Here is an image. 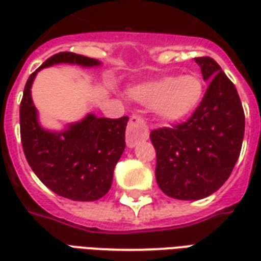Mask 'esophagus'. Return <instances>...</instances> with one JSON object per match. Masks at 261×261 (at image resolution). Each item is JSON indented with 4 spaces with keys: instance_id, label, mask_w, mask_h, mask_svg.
<instances>
[{
    "instance_id": "34e87169",
    "label": "esophagus",
    "mask_w": 261,
    "mask_h": 261,
    "mask_svg": "<svg viewBox=\"0 0 261 261\" xmlns=\"http://www.w3.org/2000/svg\"><path fill=\"white\" fill-rule=\"evenodd\" d=\"M149 137L148 133V125L142 117L133 114L128 120V127H127V134H125V142L127 147H136L140 141H145Z\"/></svg>"
}]
</instances>
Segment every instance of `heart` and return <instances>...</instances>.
Masks as SVG:
<instances>
[{"label": "heart", "instance_id": "heart-1", "mask_svg": "<svg viewBox=\"0 0 261 261\" xmlns=\"http://www.w3.org/2000/svg\"><path fill=\"white\" fill-rule=\"evenodd\" d=\"M204 82L197 74L164 76L133 86L130 96L155 112L166 123H177L190 117L201 103Z\"/></svg>", "mask_w": 261, "mask_h": 261}]
</instances>
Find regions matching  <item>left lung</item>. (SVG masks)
<instances>
[{
    "label": "left lung",
    "instance_id": "obj_1",
    "mask_svg": "<svg viewBox=\"0 0 261 261\" xmlns=\"http://www.w3.org/2000/svg\"><path fill=\"white\" fill-rule=\"evenodd\" d=\"M194 61L204 81H210L200 106L185 123L149 134L159 189L176 200H200L217 192L232 173L245 136L235 85L211 57Z\"/></svg>",
    "mask_w": 261,
    "mask_h": 261
}]
</instances>
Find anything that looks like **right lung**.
<instances>
[{"mask_svg":"<svg viewBox=\"0 0 261 261\" xmlns=\"http://www.w3.org/2000/svg\"><path fill=\"white\" fill-rule=\"evenodd\" d=\"M54 64L97 67L100 61L81 54H54L29 76L20 102V140L26 161L44 186L74 201H96L110 190L113 170L125 148L128 117L106 119L86 114L63 131L43 128L32 100V84L40 69Z\"/></svg>","mask_w":261,"mask_h":261,"instance_id":"right-lung-1","label":"right lung"}]
</instances>
